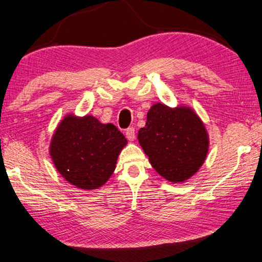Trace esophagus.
<instances>
[{
    "instance_id": "obj_1",
    "label": "esophagus",
    "mask_w": 262,
    "mask_h": 262,
    "mask_svg": "<svg viewBox=\"0 0 262 262\" xmlns=\"http://www.w3.org/2000/svg\"><path fill=\"white\" fill-rule=\"evenodd\" d=\"M125 136H126V138L132 142V140H135L136 137V134H135V128L134 127H128L126 131H125Z\"/></svg>"
}]
</instances>
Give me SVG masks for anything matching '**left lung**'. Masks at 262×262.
Returning a JSON list of instances; mask_svg holds the SVG:
<instances>
[{
  "label": "left lung",
  "mask_w": 262,
  "mask_h": 262,
  "mask_svg": "<svg viewBox=\"0 0 262 262\" xmlns=\"http://www.w3.org/2000/svg\"><path fill=\"white\" fill-rule=\"evenodd\" d=\"M139 145L152 168L171 183H183L199 171L209 151V135L190 106L156 103L138 131Z\"/></svg>",
  "instance_id": "left-lung-1"
}]
</instances>
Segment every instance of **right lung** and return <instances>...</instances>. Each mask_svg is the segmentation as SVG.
Masks as SVG:
<instances>
[{"mask_svg": "<svg viewBox=\"0 0 262 262\" xmlns=\"http://www.w3.org/2000/svg\"><path fill=\"white\" fill-rule=\"evenodd\" d=\"M127 144L115 125L93 116L67 113L49 143V156L68 183L82 190L104 185L115 172L117 159Z\"/></svg>", "mask_w": 262, "mask_h": 262, "instance_id": "add662e5", "label": "right lung"}]
</instances>
